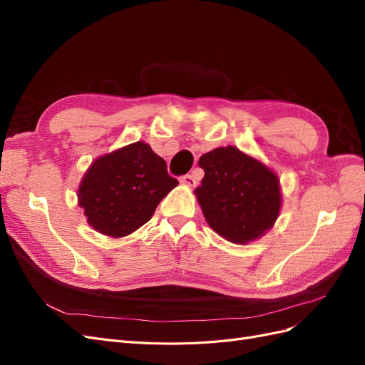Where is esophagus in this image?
<instances>
[{"label":"esophagus","mask_w":365,"mask_h":365,"mask_svg":"<svg viewBox=\"0 0 365 365\" xmlns=\"http://www.w3.org/2000/svg\"><path fill=\"white\" fill-rule=\"evenodd\" d=\"M180 181L182 184H185V185H190V187H193L196 184V180H195L193 175H182L181 178H180Z\"/></svg>","instance_id":"obj_1"}]
</instances>
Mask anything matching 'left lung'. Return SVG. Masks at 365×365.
Returning <instances> with one entry per match:
<instances>
[{"instance_id":"8db88e82","label":"left lung","mask_w":365,"mask_h":365,"mask_svg":"<svg viewBox=\"0 0 365 365\" xmlns=\"http://www.w3.org/2000/svg\"><path fill=\"white\" fill-rule=\"evenodd\" d=\"M205 175L195 195L208 225L235 244L264 235L280 212L279 178L267 165L227 146L200 158Z\"/></svg>"}]
</instances>
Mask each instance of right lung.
Segmentation results:
<instances>
[{
    "mask_svg": "<svg viewBox=\"0 0 365 365\" xmlns=\"http://www.w3.org/2000/svg\"><path fill=\"white\" fill-rule=\"evenodd\" d=\"M176 184L165 161L137 141L91 164L79 187V205L98 233L123 237L148 222Z\"/></svg>",
    "mask_w": 365,
    "mask_h": 365,
    "instance_id": "1",
    "label": "right lung"
}]
</instances>
